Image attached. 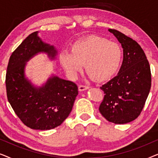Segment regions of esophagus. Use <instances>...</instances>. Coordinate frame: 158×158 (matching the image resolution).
<instances>
[{
  "mask_svg": "<svg viewBox=\"0 0 158 158\" xmlns=\"http://www.w3.org/2000/svg\"><path fill=\"white\" fill-rule=\"evenodd\" d=\"M89 88V87L87 85H78V90L80 91H83V90H85Z\"/></svg>",
  "mask_w": 158,
  "mask_h": 158,
  "instance_id": "34e87169",
  "label": "esophagus"
}]
</instances>
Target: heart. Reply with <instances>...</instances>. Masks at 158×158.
Here are the masks:
<instances>
[{"label": "heart", "mask_w": 158, "mask_h": 158, "mask_svg": "<svg viewBox=\"0 0 158 158\" xmlns=\"http://www.w3.org/2000/svg\"><path fill=\"white\" fill-rule=\"evenodd\" d=\"M122 49L117 43L96 35H90L71 45L70 52L62 51L59 62L69 76L75 77L83 69L95 81L111 79L119 70Z\"/></svg>", "instance_id": "heart-1"}]
</instances>
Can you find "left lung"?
<instances>
[{
    "label": "left lung",
    "instance_id": "left-lung-1",
    "mask_svg": "<svg viewBox=\"0 0 158 158\" xmlns=\"http://www.w3.org/2000/svg\"><path fill=\"white\" fill-rule=\"evenodd\" d=\"M121 43L123 62L118 75L101 87L104 98L99 111L116 124L132 122L139 116L151 88L150 64L140 45L115 29H109Z\"/></svg>",
    "mask_w": 158,
    "mask_h": 158
}]
</instances>
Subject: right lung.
<instances>
[{
	"instance_id": "add662e5",
	"label": "right lung",
	"mask_w": 158,
	"mask_h": 158,
	"mask_svg": "<svg viewBox=\"0 0 158 158\" xmlns=\"http://www.w3.org/2000/svg\"><path fill=\"white\" fill-rule=\"evenodd\" d=\"M55 59L57 51L38 36L29 34L13 52L6 75L8 102L21 122L32 129L49 130L60 126L72 111L78 88L75 83L52 75L40 87L25 76L27 62L38 53Z\"/></svg>"
}]
</instances>
